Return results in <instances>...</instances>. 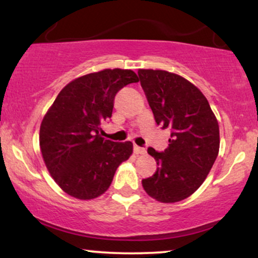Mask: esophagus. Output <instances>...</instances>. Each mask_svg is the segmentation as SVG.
Wrapping results in <instances>:
<instances>
[{
	"mask_svg": "<svg viewBox=\"0 0 258 258\" xmlns=\"http://www.w3.org/2000/svg\"><path fill=\"white\" fill-rule=\"evenodd\" d=\"M133 152H135L136 154H144V153H146V149H144L143 147L135 146V147H133Z\"/></svg>",
	"mask_w": 258,
	"mask_h": 258,
	"instance_id": "34e87169",
	"label": "esophagus"
}]
</instances>
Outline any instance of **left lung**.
Wrapping results in <instances>:
<instances>
[{"label": "left lung", "instance_id": "obj_1", "mask_svg": "<svg viewBox=\"0 0 258 258\" xmlns=\"http://www.w3.org/2000/svg\"><path fill=\"white\" fill-rule=\"evenodd\" d=\"M138 76L156 123L171 133L164 152L148 148L158 168L142 184L153 199L177 203L190 197L214 166L220 127L205 96L188 80L152 69H139Z\"/></svg>", "mask_w": 258, "mask_h": 258}]
</instances>
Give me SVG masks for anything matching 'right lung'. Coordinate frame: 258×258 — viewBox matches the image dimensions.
Here are the masks:
<instances>
[{
  "instance_id": "obj_1",
  "label": "right lung",
  "mask_w": 258,
  "mask_h": 258,
  "mask_svg": "<svg viewBox=\"0 0 258 258\" xmlns=\"http://www.w3.org/2000/svg\"><path fill=\"white\" fill-rule=\"evenodd\" d=\"M132 70L105 69L81 76L59 92L40 127V148L53 179L67 194L90 200L109 188L116 168L131 156V142L99 135L116 93L138 82Z\"/></svg>"
}]
</instances>
